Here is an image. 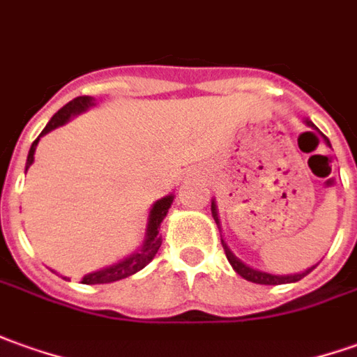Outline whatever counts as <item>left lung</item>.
Wrapping results in <instances>:
<instances>
[{
	"label": "left lung",
	"mask_w": 357,
	"mask_h": 357,
	"mask_svg": "<svg viewBox=\"0 0 357 357\" xmlns=\"http://www.w3.org/2000/svg\"><path fill=\"white\" fill-rule=\"evenodd\" d=\"M303 122H305V126L313 128V130H319V128L314 126L313 122L309 120V118H303ZM323 136V134H321ZM324 144L331 147V142L323 136ZM211 215H213V220L218 223V229L221 233V221H220V213H218V206H215V200H211ZM221 245H223V250H225V257L229 260V264L233 266V270L239 274L241 278H245V280H249L252 284H262V286H280V284H294V282H299L301 278H305L314 266L307 268L303 272H297V274H286V276H280V274H270V272H262V270H257V268H250L249 264H245L241 258H237L233 255V250L229 249V245L225 243V239L221 237Z\"/></svg>",
	"instance_id": "1"
}]
</instances>
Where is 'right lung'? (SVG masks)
<instances>
[{"label":"right lung","instance_id":"1","mask_svg":"<svg viewBox=\"0 0 357 357\" xmlns=\"http://www.w3.org/2000/svg\"><path fill=\"white\" fill-rule=\"evenodd\" d=\"M95 105V99L93 97H77V99L70 100L66 107H61L54 116L50 118V122L46 124V128L43 130V134L36 137L33 142V146L29 149V155H26V165H24V173L29 171V167L33 165L34 161V151H36V146H38V142H40V137L44 134H48L52 130H56V128L63 126L66 122H70L71 118L77 116L81 112H85V110H89L91 107ZM174 200V194H167L163 196L161 200H157V202L151 206V210H149V215H147V225H146V237H144V243H142V247H137V250H134L130 257L122 258V260H118L114 264H110V266L100 268V270H95V272H91V274H85L83 276V284H87V286H95V284H112V282H118V280H124V278L132 276V274H136L139 272L142 268H146L153 257L157 255V250L161 247V235H159V229H161V223H163L165 215H167V211L171 208V204Z\"/></svg>","mask_w":357,"mask_h":357}]
</instances>
